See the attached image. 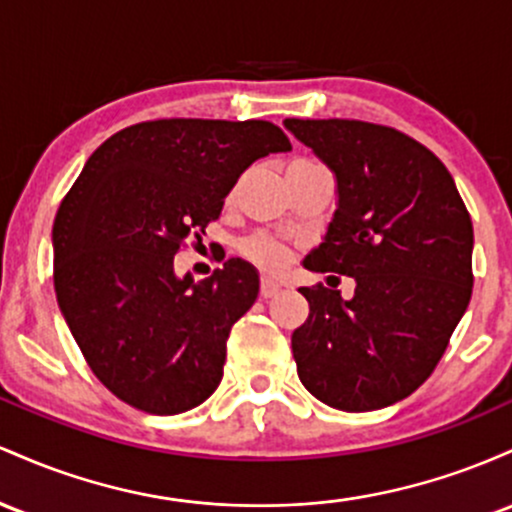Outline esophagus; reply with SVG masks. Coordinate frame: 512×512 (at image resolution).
Wrapping results in <instances>:
<instances>
[{
	"instance_id": "esophagus-1",
	"label": "esophagus",
	"mask_w": 512,
	"mask_h": 512,
	"mask_svg": "<svg viewBox=\"0 0 512 512\" xmlns=\"http://www.w3.org/2000/svg\"><path fill=\"white\" fill-rule=\"evenodd\" d=\"M280 292V285L278 283H273V280H268V278H263L261 280V297H273V295H278Z\"/></svg>"
}]
</instances>
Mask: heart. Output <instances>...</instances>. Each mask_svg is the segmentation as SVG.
Returning a JSON list of instances; mask_svg holds the SVG:
<instances>
[{"mask_svg": "<svg viewBox=\"0 0 512 512\" xmlns=\"http://www.w3.org/2000/svg\"><path fill=\"white\" fill-rule=\"evenodd\" d=\"M244 254H246V258H251L258 268H263V271H271V273L280 271V268L287 263V258H290V254H287V249L280 244V241H275L271 237H263V234L244 241Z\"/></svg>", "mask_w": 512, "mask_h": 512, "instance_id": "1", "label": "heart"}]
</instances>
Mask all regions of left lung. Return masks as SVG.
<instances>
[{
	"instance_id": "left-lung-1",
	"label": "left lung",
	"mask_w": 512,
	"mask_h": 512,
	"mask_svg": "<svg viewBox=\"0 0 512 512\" xmlns=\"http://www.w3.org/2000/svg\"><path fill=\"white\" fill-rule=\"evenodd\" d=\"M285 128L336 176V212L304 268L355 278L350 300L302 287L297 375L333 409H384L428 380L467 312L472 217L445 164L404 132L343 118Z\"/></svg>"
}]
</instances>
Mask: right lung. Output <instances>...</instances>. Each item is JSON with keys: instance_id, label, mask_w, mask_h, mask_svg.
Returning a JSON list of instances; mask_svg holds the SVG:
<instances>
[{"instance_id": "add662e5", "label": "right lung", "mask_w": 512, "mask_h": 512, "mask_svg": "<svg viewBox=\"0 0 512 512\" xmlns=\"http://www.w3.org/2000/svg\"><path fill=\"white\" fill-rule=\"evenodd\" d=\"M290 149L268 120L164 118L116 132L86 159L55 215V295L91 372L120 401L174 416L215 392L258 273L229 258L195 285L176 275L174 256L220 217L256 159Z\"/></svg>"}]
</instances>
